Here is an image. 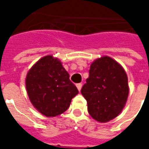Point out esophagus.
Masks as SVG:
<instances>
[{
  "label": "esophagus",
  "instance_id": "obj_1",
  "mask_svg": "<svg viewBox=\"0 0 149 149\" xmlns=\"http://www.w3.org/2000/svg\"><path fill=\"white\" fill-rule=\"evenodd\" d=\"M76 87H77V89H79V91H80L81 90V88H82V84L81 83H79L76 84Z\"/></svg>",
  "mask_w": 149,
  "mask_h": 149
}]
</instances>
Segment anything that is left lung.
Instances as JSON below:
<instances>
[{
	"label": "left lung",
	"mask_w": 149,
	"mask_h": 149,
	"mask_svg": "<svg viewBox=\"0 0 149 149\" xmlns=\"http://www.w3.org/2000/svg\"><path fill=\"white\" fill-rule=\"evenodd\" d=\"M88 111L95 120L106 123L120 113L129 95L127 74L118 62L104 56L95 60L81 89Z\"/></svg>",
	"instance_id": "obj_1"
}]
</instances>
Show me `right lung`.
<instances>
[{
  "instance_id": "right-lung-1",
  "label": "right lung",
  "mask_w": 149,
  "mask_h": 149,
  "mask_svg": "<svg viewBox=\"0 0 149 149\" xmlns=\"http://www.w3.org/2000/svg\"><path fill=\"white\" fill-rule=\"evenodd\" d=\"M26 85L32 104L46 117L66 111L79 94L61 62L52 55L45 56L33 65L27 74Z\"/></svg>"
}]
</instances>
